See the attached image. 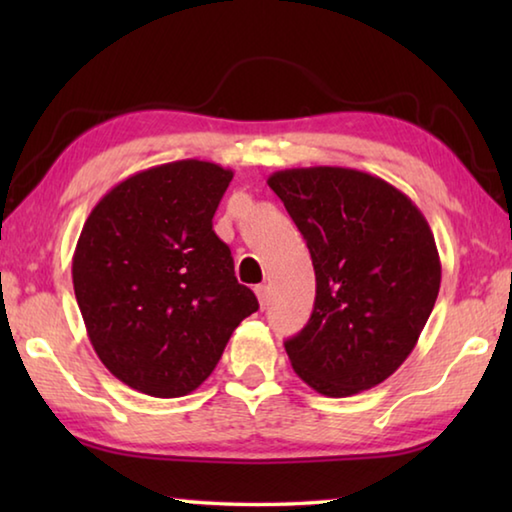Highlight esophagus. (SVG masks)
Listing matches in <instances>:
<instances>
[{
  "label": "esophagus",
  "instance_id": "34e87169",
  "mask_svg": "<svg viewBox=\"0 0 512 512\" xmlns=\"http://www.w3.org/2000/svg\"><path fill=\"white\" fill-rule=\"evenodd\" d=\"M255 293H257V300H259V307H266L268 305V289L264 287V284H257L255 287Z\"/></svg>",
  "mask_w": 512,
  "mask_h": 512
}]
</instances>
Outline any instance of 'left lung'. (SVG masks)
<instances>
[{
	"instance_id": "8db88e82",
	"label": "left lung",
	"mask_w": 512,
	"mask_h": 512,
	"mask_svg": "<svg viewBox=\"0 0 512 512\" xmlns=\"http://www.w3.org/2000/svg\"><path fill=\"white\" fill-rule=\"evenodd\" d=\"M307 241L316 273L309 323L284 348L327 397L381 384L413 352L440 289V257L409 196L366 171L284 169L268 176Z\"/></svg>"
}]
</instances>
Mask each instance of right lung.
Listing matches in <instances>:
<instances>
[{
  "label": "right lung",
  "mask_w": 512,
  "mask_h": 512,
  "mask_svg": "<svg viewBox=\"0 0 512 512\" xmlns=\"http://www.w3.org/2000/svg\"><path fill=\"white\" fill-rule=\"evenodd\" d=\"M232 176L205 160L160 164L112 187L83 225L76 302L97 357L135 391H196L259 309L212 230Z\"/></svg>",
  "instance_id": "obj_1"
}]
</instances>
